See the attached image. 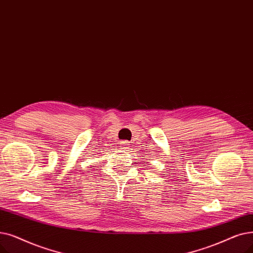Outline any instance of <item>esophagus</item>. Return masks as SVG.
Listing matches in <instances>:
<instances>
[{"label": "esophagus", "instance_id": "esophagus-1", "mask_svg": "<svg viewBox=\"0 0 253 253\" xmlns=\"http://www.w3.org/2000/svg\"><path fill=\"white\" fill-rule=\"evenodd\" d=\"M129 143L130 142H128V141L122 142V143H120V148H122L125 151H128L130 149V144Z\"/></svg>", "mask_w": 253, "mask_h": 253}]
</instances>
